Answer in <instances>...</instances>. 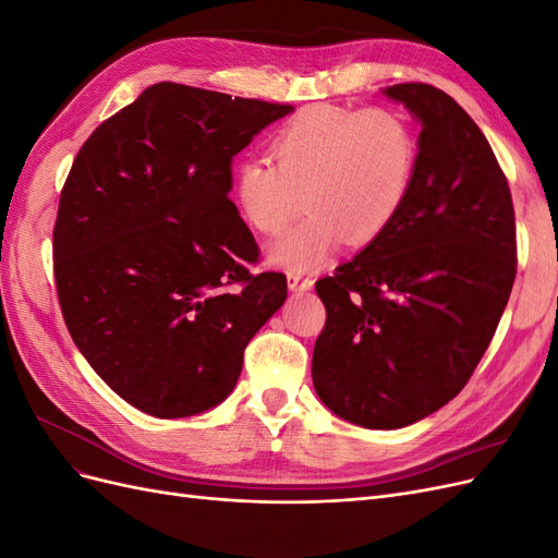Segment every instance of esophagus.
Masks as SVG:
<instances>
[{
	"instance_id": "esophagus-1",
	"label": "esophagus",
	"mask_w": 558,
	"mask_h": 558,
	"mask_svg": "<svg viewBox=\"0 0 558 558\" xmlns=\"http://www.w3.org/2000/svg\"><path fill=\"white\" fill-rule=\"evenodd\" d=\"M286 281H289V289H291L293 293L312 291V286H314V279L302 277V275H289V277H286Z\"/></svg>"
}]
</instances>
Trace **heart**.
Wrapping results in <instances>:
<instances>
[{"label":"heart","instance_id":"b5f03b06","mask_svg":"<svg viewBox=\"0 0 558 558\" xmlns=\"http://www.w3.org/2000/svg\"><path fill=\"white\" fill-rule=\"evenodd\" d=\"M269 150L275 162L238 167L232 195L242 221L263 238L281 234L302 205L310 209L267 256L295 275L324 265L344 240L365 246L381 238L412 191L418 140L396 109L314 105L277 130Z\"/></svg>","mask_w":558,"mask_h":558}]
</instances>
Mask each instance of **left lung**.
<instances>
[{"instance_id":"left-lung-1","label":"left lung","mask_w":558,"mask_h":558,"mask_svg":"<svg viewBox=\"0 0 558 558\" xmlns=\"http://www.w3.org/2000/svg\"><path fill=\"white\" fill-rule=\"evenodd\" d=\"M386 97L421 123L412 191L396 221L332 277L312 379L326 408L393 430L461 393L492 344L517 277L508 179L477 123L440 88Z\"/></svg>"}]
</instances>
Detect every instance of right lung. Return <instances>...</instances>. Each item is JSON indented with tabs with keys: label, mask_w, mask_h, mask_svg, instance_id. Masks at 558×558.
Segmentation results:
<instances>
[{
	"label": "right lung",
	"mask_w": 558,
	"mask_h": 558,
	"mask_svg": "<svg viewBox=\"0 0 558 558\" xmlns=\"http://www.w3.org/2000/svg\"><path fill=\"white\" fill-rule=\"evenodd\" d=\"M291 111L165 81L76 154L53 228L58 300L83 359L132 408H216L283 305V275L248 272L258 244L228 193L232 158Z\"/></svg>",
	"instance_id": "add662e5"
}]
</instances>
